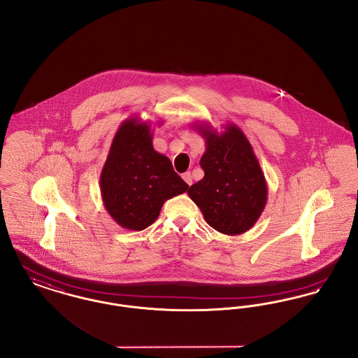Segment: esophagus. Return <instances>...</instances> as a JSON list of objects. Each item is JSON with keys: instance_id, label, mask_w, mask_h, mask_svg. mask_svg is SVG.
Returning a JSON list of instances; mask_svg holds the SVG:
<instances>
[{"instance_id": "obj_1", "label": "esophagus", "mask_w": 358, "mask_h": 358, "mask_svg": "<svg viewBox=\"0 0 358 358\" xmlns=\"http://www.w3.org/2000/svg\"><path fill=\"white\" fill-rule=\"evenodd\" d=\"M182 178H183V180L187 183L188 186H191V185H192V176H191V172H185V173L182 175Z\"/></svg>"}]
</instances>
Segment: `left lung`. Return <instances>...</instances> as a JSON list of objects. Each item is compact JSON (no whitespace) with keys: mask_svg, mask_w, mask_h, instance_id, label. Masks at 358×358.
<instances>
[{"mask_svg":"<svg viewBox=\"0 0 358 358\" xmlns=\"http://www.w3.org/2000/svg\"><path fill=\"white\" fill-rule=\"evenodd\" d=\"M192 128L206 143L201 157L205 176L188 188V196L213 229L227 236L243 234L257 222L268 199L260 163L237 125L229 122L221 133L203 122Z\"/></svg>","mask_w":358,"mask_h":358,"instance_id":"8db88e82","label":"left lung"}]
</instances>
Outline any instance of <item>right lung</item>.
<instances>
[{"label":"right lung","mask_w":358,"mask_h":358,"mask_svg":"<svg viewBox=\"0 0 358 358\" xmlns=\"http://www.w3.org/2000/svg\"><path fill=\"white\" fill-rule=\"evenodd\" d=\"M152 138L151 122L138 117L125 120L114 134L99 176L103 206L117 225L128 230L147 229L167 199L187 191L170 159L155 151Z\"/></svg>","instance_id":"add662e5"}]
</instances>
